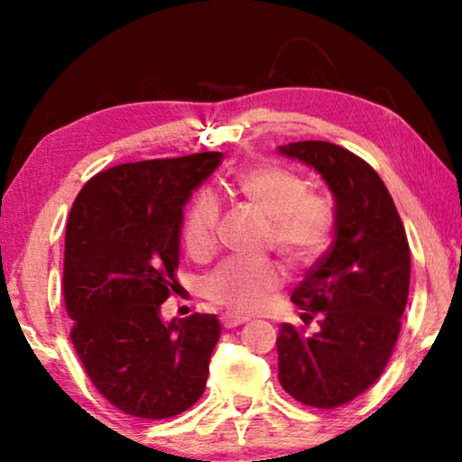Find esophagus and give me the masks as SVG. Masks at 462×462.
I'll list each match as a JSON object with an SVG mask.
<instances>
[{"label":"esophagus","instance_id":"esophagus-1","mask_svg":"<svg viewBox=\"0 0 462 462\" xmlns=\"http://www.w3.org/2000/svg\"><path fill=\"white\" fill-rule=\"evenodd\" d=\"M220 322H222L224 328H236V326H240V324L248 322V318H242V316L232 314V311H226V314H222Z\"/></svg>","mask_w":462,"mask_h":462}]
</instances>
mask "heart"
<instances>
[{"label":"heart","instance_id":"1","mask_svg":"<svg viewBox=\"0 0 462 462\" xmlns=\"http://www.w3.org/2000/svg\"><path fill=\"white\" fill-rule=\"evenodd\" d=\"M234 189L250 206L269 217L267 245L289 267L306 269L322 259L330 245L334 214L326 198L308 193V185L291 171L273 165L242 169ZM220 203L203 191L191 201L183 222V246L193 261H208L216 253ZM279 285V271L269 261L230 259L203 283V293L216 306L236 314L259 311Z\"/></svg>","mask_w":462,"mask_h":462}]
</instances>
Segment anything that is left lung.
I'll use <instances>...</instances> for the list:
<instances>
[{"instance_id":"obj_1","label":"left lung","mask_w":462,"mask_h":462,"mask_svg":"<svg viewBox=\"0 0 462 462\" xmlns=\"http://www.w3.org/2000/svg\"><path fill=\"white\" fill-rule=\"evenodd\" d=\"M314 167L334 195V242L293 289L301 326L281 324L279 383L293 400L332 410L385 371L408 303L411 256L383 179L361 156L324 140L279 146Z\"/></svg>"}]
</instances>
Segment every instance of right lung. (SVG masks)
<instances>
[{"label": "right lung", "mask_w": 462, "mask_h": 462, "mask_svg": "<svg viewBox=\"0 0 462 462\" xmlns=\"http://www.w3.org/2000/svg\"><path fill=\"white\" fill-rule=\"evenodd\" d=\"M222 152L124 162L91 177L67 220L62 295L85 373L120 411L165 420L206 389L220 338L214 314L165 324L183 206Z\"/></svg>", "instance_id": "right-lung-1"}]
</instances>
